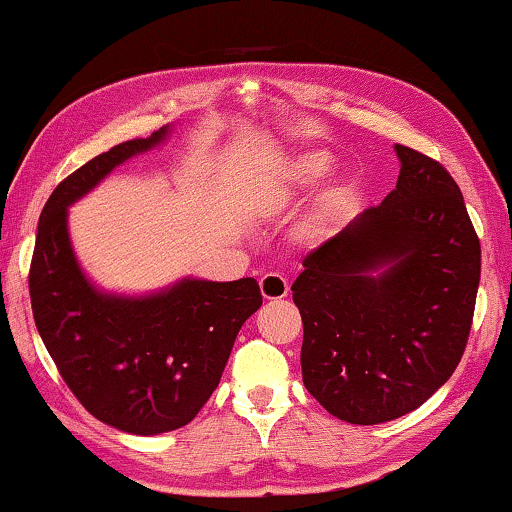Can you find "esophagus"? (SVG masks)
<instances>
[{
	"mask_svg": "<svg viewBox=\"0 0 512 512\" xmlns=\"http://www.w3.org/2000/svg\"><path fill=\"white\" fill-rule=\"evenodd\" d=\"M259 289L266 300H280L289 296V280L280 273H266L259 280Z\"/></svg>",
	"mask_w": 512,
	"mask_h": 512,
	"instance_id": "34e87169",
	"label": "esophagus"
}]
</instances>
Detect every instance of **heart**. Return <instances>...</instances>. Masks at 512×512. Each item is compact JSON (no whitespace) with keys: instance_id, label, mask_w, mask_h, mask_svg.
<instances>
[{"instance_id":"heart-1","label":"heart","mask_w":512,"mask_h":512,"mask_svg":"<svg viewBox=\"0 0 512 512\" xmlns=\"http://www.w3.org/2000/svg\"><path fill=\"white\" fill-rule=\"evenodd\" d=\"M332 167V158H329L327 153H302L298 158H293L291 164L287 167V187L289 189H302V187H309L318 183L320 178L325 176V173ZM336 203H339V194H329L325 198V214L329 210H334ZM318 228V225H316Z\"/></svg>"}]
</instances>
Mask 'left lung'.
<instances>
[{
	"label": "left lung",
	"mask_w": 512,
	"mask_h": 512,
	"mask_svg": "<svg viewBox=\"0 0 512 512\" xmlns=\"http://www.w3.org/2000/svg\"><path fill=\"white\" fill-rule=\"evenodd\" d=\"M395 151L393 192L311 250L291 287L302 381L352 424L400 418L452 377L479 291L481 244L456 180L429 155Z\"/></svg>",
	"instance_id": "8db88e82"
}]
</instances>
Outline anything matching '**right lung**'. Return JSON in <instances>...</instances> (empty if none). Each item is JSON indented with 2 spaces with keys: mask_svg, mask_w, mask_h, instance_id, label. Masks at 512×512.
Here are the masks:
<instances>
[{
  "mask_svg": "<svg viewBox=\"0 0 512 512\" xmlns=\"http://www.w3.org/2000/svg\"><path fill=\"white\" fill-rule=\"evenodd\" d=\"M167 128L85 162L42 207L29 268L33 320L60 377L85 411L137 436L185 427L219 386L241 325L262 307L255 277L183 280L146 298L99 293L67 235V207Z\"/></svg>",
  "mask_w": 512,
  "mask_h": 512,
  "instance_id": "obj_1",
  "label": "right lung"
}]
</instances>
